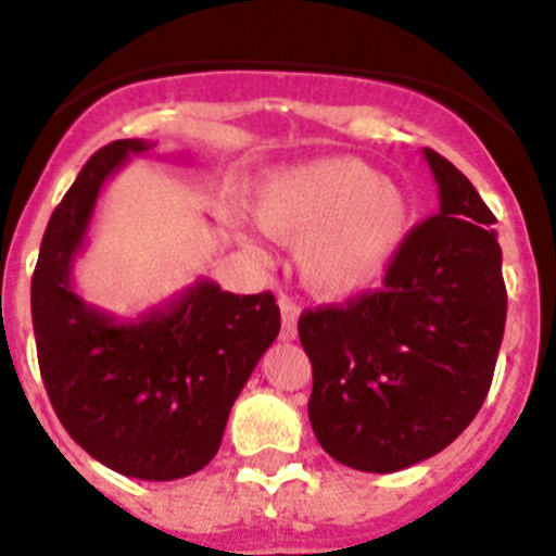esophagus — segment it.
Here are the masks:
<instances>
[{"label":"esophagus","mask_w":556,"mask_h":556,"mask_svg":"<svg viewBox=\"0 0 556 556\" xmlns=\"http://www.w3.org/2000/svg\"><path fill=\"white\" fill-rule=\"evenodd\" d=\"M298 314H301L298 303H294L292 298H281V317H283L281 339H287V342L298 337Z\"/></svg>","instance_id":"1"}]
</instances>
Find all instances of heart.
Instances as JSON below:
<instances>
[{"label":"heart","mask_w":556,"mask_h":556,"mask_svg":"<svg viewBox=\"0 0 556 556\" xmlns=\"http://www.w3.org/2000/svg\"><path fill=\"white\" fill-rule=\"evenodd\" d=\"M409 198L395 178L356 159H317L269 172L255 191V219L294 244L314 294L345 301L384 278L409 230Z\"/></svg>","instance_id":"1"}]
</instances>
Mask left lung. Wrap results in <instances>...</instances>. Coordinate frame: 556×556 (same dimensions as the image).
Returning a JSON list of instances; mask_svg holds the SVG:
<instances>
[{
    "label": "left lung",
    "mask_w": 556,
    "mask_h": 556,
    "mask_svg": "<svg viewBox=\"0 0 556 556\" xmlns=\"http://www.w3.org/2000/svg\"><path fill=\"white\" fill-rule=\"evenodd\" d=\"M440 214L406 233L381 292L303 312L308 420L323 451L395 473L448 448L488 397L507 289L493 211L440 152L424 150Z\"/></svg>",
    "instance_id": "left-lung-1"
}]
</instances>
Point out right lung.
<instances>
[{"label": "right lung", "mask_w": 556, "mask_h": 556, "mask_svg": "<svg viewBox=\"0 0 556 556\" xmlns=\"http://www.w3.org/2000/svg\"><path fill=\"white\" fill-rule=\"evenodd\" d=\"M152 147L111 141L86 161L43 230L29 303L43 387L68 437L116 473L172 481L214 459L281 312L269 292H223L205 278L130 323L75 292L72 264L102 186Z\"/></svg>", "instance_id": "add662e5"}]
</instances>
